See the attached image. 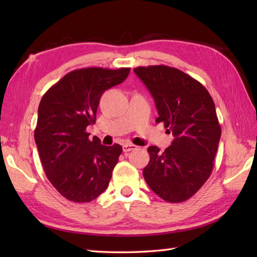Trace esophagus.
I'll use <instances>...</instances> for the list:
<instances>
[{
    "instance_id": "1",
    "label": "esophagus",
    "mask_w": 257,
    "mask_h": 257,
    "mask_svg": "<svg viewBox=\"0 0 257 257\" xmlns=\"http://www.w3.org/2000/svg\"><path fill=\"white\" fill-rule=\"evenodd\" d=\"M138 147L137 146H135V145H133V144H124L123 146H122V150H123V152H129V151H132V150H135V149H137Z\"/></svg>"
}]
</instances>
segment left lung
Returning <instances> with one entry per match:
<instances>
[{
  "instance_id": "left-lung-1",
  "label": "left lung",
  "mask_w": 257,
  "mask_h": 257,
  "mask_svg": "<svg viewBox=\"0 0 257 257\" xmlns=\"http://www.w3.org/2000/svg\"><path fill=\"white\" fill-rule=\"evenodd\" d=\"M150 91L159 117L172 133L171 146L160 152L150 146L144 169L147 184L161 199L179 203L190 199L210 178L221 138V125L209 91L180 69L157 65L134 69Z\"/></svg>"
}]
</instances>
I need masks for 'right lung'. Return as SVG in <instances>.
Wrapping results in <instances>:
<instances>
[{"label":"right lung","instance_id":"1","mask_svg":"<svg viewBox=\"0 0 257 257\" xmlns=\"http://www.w3.org/2000/svg\"><path fill=\"white\" fill-rule=\"evenodd\" d=\"M130 68L88 67L66 74L48 89L38 106L34 138L47 179L64 198L85 203L108 187L122 148L89 139L105 90L121 84Z\"/></svg>","mask_w":257,"mask_h":257}]
</instances>
